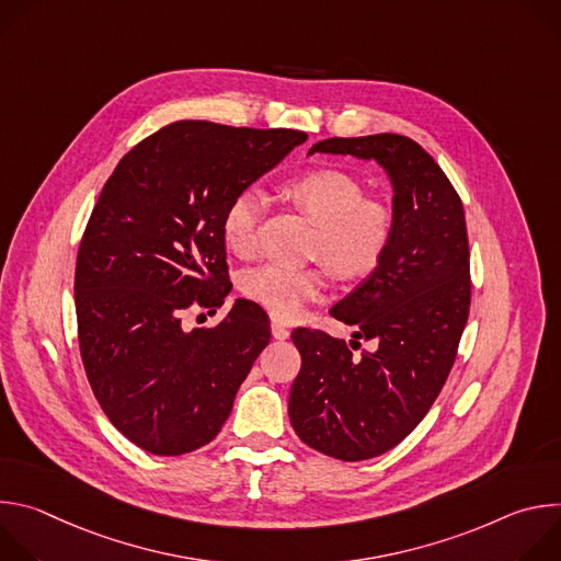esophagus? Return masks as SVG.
Returning a JSON list of instances; mask_svg holds the SVG:
<instances>
[{
	"label": "esophagus",
	"mask_w": 561,
	"mask_h": 561,
	"mask_svg": "<svg viewBox=\"0 0 561 561\" xmlns=\"http://www.w3.org/2000/svg\"><path fill=\"white\" fill-rule=\"evenodd\" d=\"M271 331H273V337L275 340H288L290 337V331L284 322H279V319H273L271 322Z\"/></svg>",
	"instance_id": "34e87169"
}]
</instances>
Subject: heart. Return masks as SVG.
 I'll return each instance as SVG.
<instances>
[{
    "instance_id": "heart-1",
    "label": "heart",
    "mask_w": 561,
    "mask_h": 561,
    "mask_svg": "<svg viewBox=\"0 0 561 561\" xmlns=\"http://www.w3.org/2000/svg\"><path fill=\"white\" fill-rule=\"evenodd\" d=\"M288 199L312 224V255L324 257L344 279L373 275L388 253L394 234L392 208L375 197H364L362 184L340 169H314L286 184ZM264 210L257 188L239 191L221 217L224 242L232 253H247ZM329 284L324 266L286 268L262 264L242 275V293L279 319H295L322 297Z\"/></svg>"
}]
</instances>
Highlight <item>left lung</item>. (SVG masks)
I'll return each instance as SVG.
<instances>
[{"instance_id": "obj_1", "label": "left lung", "mask_w": 561, "mask_h": 561, "mask_svg": "<svg viewBox=\"0 0 561 561\" xmlns=\"http://www.w3.org/2000/svg\"><path fill=\"white\" fill-rule=\"evenodd\" d=\"M314 152L377 162L392 186L386 257L331 308L357 329L355 340L293 333L301 355L288 397L295 433L329 457L362 461L413 433L453 368L470 308L466 217L435 159L404 135L331 137L312 144ZM357 339L376 348L353 354Z\"/></svg>"}]
</instances>
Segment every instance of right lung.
<instances>
[{"label":"right lung","mask_w":561,"mask_h":561,"mask_svg":"<svg viewBox=\"0 0 561 561\" xmlns=\"http://www.w3.org/2000/svg\"><path fill=\"white\" fill-rule=\"evenodd\" d=\"M306 139L175 122L124 154L102 188L75 268L79 351L102 411L146 453L213 442L268 346L255 301L234 299L215 329L184 331L182 314L224 304L226 206Z\"/></svg>","instance_id":"right-lung-1"}]
</instances>
